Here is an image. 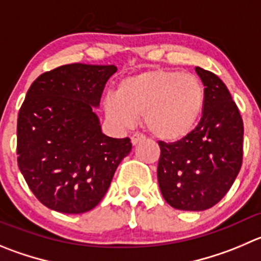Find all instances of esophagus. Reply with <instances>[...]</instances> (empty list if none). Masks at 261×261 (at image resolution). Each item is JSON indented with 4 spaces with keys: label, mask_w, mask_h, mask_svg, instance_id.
<instances>
[{
    "label": "esophagus",
    "mask_w": 261,
    "mask_h": 261,
    "mask_svg": "<svg viewBox=\"0 0 261 261\" xmlns=\"http://www.w3.org/2000/svg\"><path fill=\"white\" fill-rule=\"evenodd\" d=\"M144 139L145 138L143 135H139V134H134V135L131 136V143H133V145H136V144H139L140 142H143Z\"/></svg>",
    "instance_id": "esophagus-1"
}]
</instances>
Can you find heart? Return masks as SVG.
<instances>
[{
    "instance_id": "b5f03b06",
    "label": "heart",
    "mask_w": 261,
    "mask_h": 261,
    "mask_svg": "<svg viewBox=\"0 0 261 261\" xmlns=\"http://www.w3.org/2000/svg\"><path fill=\"white\" fill-rule=\"evenodd\" d=\"M206 92L201 80L174 69H149L119 82L116 95L104 100L107 118L118 127L143 125L164 142H176L194 130L202 116Z\"/></svg>"
}]
</instances>
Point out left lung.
<instances>
[{
  "label": "left lung",
  "mask_w": 261,
  "mask_h": 261,
  "mask_svg": "<svg viewBox=\"0 0 261 261\" xmlns=\"http://www.w3.org/2000/svg\"><path fill=\"white\" fill-rule=\"evenodd\" d=\"M204 86L198 126L179 142H160L157 177L165 201L177 210L203 211L229 191L242 165L243 122L229 90L196 67Z\"/></svg>",
  "instance_id": "1"
}]
</instances>
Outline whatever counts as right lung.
<instances>
[{
	"instance_id": "1",
	"label": "right lung",
	"mask_w": 261,
	"mask_h": 261,
	"mask_svg": "<svg viewBox=\"0 0 261 261\" xmlns=\"http://www.w3.org/2000/svg\"><path fill=\"white\" fill-rule=\"evenodd\" d=\"M116 65H62L29 87L18 116V165L46 207L63 214L92 210L103 199L130 139L101 131L99 108Z\"/></svg>"
}]
</instances>
